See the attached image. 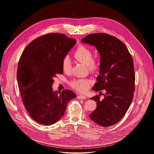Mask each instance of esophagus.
I'll return each mask as SVG.
<instances>
[{"label":"esophagus","instance_id":"obj_1","mask_svg":"<svg viewBox=\"0 0 154 154\" xmlns=\"http://www.w3.org/2000/svg\"><path fill=\"white\" fill-rule=\"evenodd\" d=\"M77 98L79 99H86V97L84 95L77 96Z\"/></svg>","mask_w":154,"mask_h":154}]
</instances>
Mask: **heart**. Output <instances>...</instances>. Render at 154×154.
<instances>
[{
	"label": "heart",
	"mask_w": 154,
	"mask_h": 154,
	"mask_svg": "<svg viewBox=\"0 0 154 154\" xmlns=\"http://www.w3.org/2000/svg\"><path fill=\"white\" fill-rule=\"evenodd\" d=\"M93 53L88 47L79 45L74 53V57L81 63L86 65L88 71L91 73H96L99 69L100 63L99 59L93 58ZM62 69L65 73L69 74L72 70V64L69 58L65 57L62 61ZM91 84V81L86 79H74L70 81V85L72 88L81 93H84L88 90Z\"/></svg>",
	"instance_id": "heart-1"
}]
</instances>
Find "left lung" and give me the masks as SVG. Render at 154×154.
I'll list each match as a JSON object with an SVG mask.
<instances>
[{
  "label": "left lung",
  "instance_id": "left-lung-1",
  "mask_svg": "<svg viewBox=\"0 0 154 154\" xmlns=\"http://www.w3.org/2000/svg\"><path fill=\"white\" fill-rule=\"evenodd\" d=\"M81 42L95 46L100 55V74L92 88L100 94L90 98L95 100L97 106L89 116L100 126H112L124 117L134 96L133 58L120 40L107 33L89 34ZM101 94L104 96L103 100L100 99Z\"/></svg>",
  "mask_w": 154,
  "mask_h": 154
}]
</instances>
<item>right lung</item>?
Here are the masks:
<instances>
[{
    "mask_svg": "<svg viewBox=\"0 0 154 154\" xmlns=\"http://www.w3.org/2000/svg\"><path fill=\"white\" fill-rule=\"evenodd\" d=\"M64 34L52 33L38 37L25 48L19 60L17 77L24 107L31 118L42 125L53 124L63 117L73 91L53 92L57 74H63L62 61L75 44Z\"/></svg>",
    "mask_w": 154,
    "mask_h": 154,
    "instance_id": "obj_1",
    "label": "right lung"
}]
</instances>
